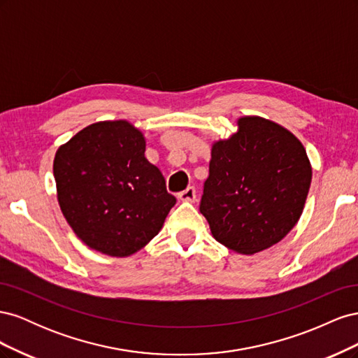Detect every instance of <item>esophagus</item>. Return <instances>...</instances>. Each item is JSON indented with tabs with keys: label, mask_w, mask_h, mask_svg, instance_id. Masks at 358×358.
I'll list each match as a JSON object with an SVG mask.
<instances>
[{
	"label": "esophagus",
	"mask_w": 358,
	"mask_h": 358,
	"mask_svg": "<svg viewBox=\"0 0 358 358\" xmlns=\"http://www.w3.org/2000/svg\"><path fill=\"white\" fill-rule=\"evenodd\" d=\"M179 200H182V201H196V188L194 187H188L185 191H182V192H179Z\"/></svg>",
	"instance_id": "obj_1"
}]
</instances>
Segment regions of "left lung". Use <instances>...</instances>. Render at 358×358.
I'll return each instance as SVG.
<instances>
[{"instance_id":"obj_1","label":"left lung","mask_w":358,"mask_h":358,"mask_svg":"<svg viewBox=\"0 0 358 358\" xmlns=\"http://www.w3.org/2000/svg\"><path fill=\"white\" fill-rule=\"evenodd\" d=\"M237 124L239 131L212 146L200 212L216 241L252 255L282 241L297 224L312 169L288 129L258 116Z\"/></svg>"}]
</instances>
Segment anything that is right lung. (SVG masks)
Returning <instances> with one entry per match:
<instances>
[{"instance_id": "add662e5", "label": "right lung", "mask_w": 358, "mask_h": 358, "mask_svg": "<svg viewBox=\"0 0 358 358\" xmlns=\"http://www.w3.org/2000/svg\"><path fill=\"white\" fill-rule=\"evenodd\" d=\"M127 121L96 122L57 150L53 176L67 222L90 248L131 255L158 234L176 197Z\"/></svg>"}]
</instances>
